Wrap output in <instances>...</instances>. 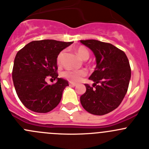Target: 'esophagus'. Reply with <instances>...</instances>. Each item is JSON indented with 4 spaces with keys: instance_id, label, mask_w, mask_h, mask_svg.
Segmentation results:
<instances>
[{
    "instance_id": "34e87169",
    "label": "esophagus",
    "mask_w": 149,
    "mask_h": 149,
    "mask_svg": "<svg viewBox=\"0 0 149 149\" xmlns=\"http://www.w3.org/2000/svg\"><path fill=\"white\" fill-rule=\"evenodd\" d=\"M69 86L72 87L76 86V84H73V83H69Z\"/></svg>"
}]
</instances>
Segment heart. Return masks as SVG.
<instances>
[{
	"label": "heart",
	"instance_id": "1",
	"mask_svg": "<svg viewBox=\"0 0 149 149\" xmlns=\"http://www.w3.org/2000/svg\"><path fill=\"white\" fill-rule=\"evenodd\" d=\"M76 53L82 60H84V61H86V60L89 58V52L84 46H80V47L77 48L76 49ZM63 54L64 52L63 51L61 52L58 54V58H57V63H58V65L61 64V59H62ZM86 75V72L84 69H80V70H66L63 72L62 74H61V76L63 77L68 80L69 81L72 82V83H77V82L81 80L82 77H85Z\"/></svg>",
	"mask_w": 149,
	"mask_h": 149
}]
</instances>
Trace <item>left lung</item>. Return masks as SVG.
<instances>
[{"label": "left lung", "instance_id": "obj_1", "mask_svg": "<svg viewBox=\"0 0 149 149\" xmlns=\"http://www.w3.org/2000/svg\"><path fill=\"white\" fill-rule=\"evenodd\" d=\"M93 52L95 70L89 77L93 87L85 84L86 91L80 97L86 111L95 115H104L117 109L129 88L131 68L127 56L114 45L97 40H80Z\"/></svg>", "mask_w": 149, "mask_h": 149}]
</instances>
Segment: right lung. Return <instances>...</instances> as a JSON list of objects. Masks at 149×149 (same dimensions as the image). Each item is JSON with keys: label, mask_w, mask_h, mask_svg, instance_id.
Listing matches in <instances>:
<instances>
[{"label": "right lung", "mask_w": 149, "mask_h": 149, "mask_svg": "<svg viewBox=\"0 0 149 149\" xmlns=\"http://www.w3.org/2000/svg\"><path fill=\"white\" fill-rule=\"evenodd\" d=\"M73 42L54 40H35L17 52L12 69V80L16 93L29 110L47 113L59 104L67 80L59 78L57 58ZM49 77L57 80L49 85Z\"/></svg>", "instance_id": "right-lung-1"}]
</instances>
